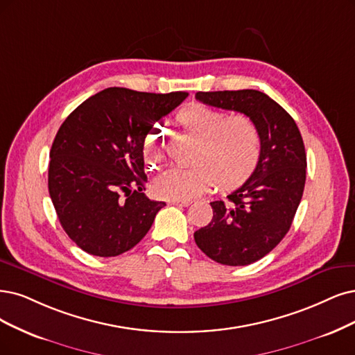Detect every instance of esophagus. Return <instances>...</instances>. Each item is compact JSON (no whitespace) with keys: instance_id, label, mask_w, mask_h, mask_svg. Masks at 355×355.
<instances>
[{"instance_id":"34e87169","label":"esophagus","mask_w":355,"mask_h":355,"mask_svg":"<svg viewBox=\"0 0 355 355\" xmlns=\"http://www.w3.org/2000/svg\"><path fill=\"white\" fill-rule=\"evenodd\" d=\"M169 205H177V206H189L191 200H168Z\"/></svg>"}]
</instances>
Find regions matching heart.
Segmentation results:
<instances>
[{"instance_id":"1","label":"heart","mask_w":355,"mask_h":355,"mask_svg":"<svg viewBox=\"0 0 355 355\" xmlns=\"http://www.w3.org/2000/svg\"><path fill=\"white\" fill-rule=\"evenodd\" d=\"M178 123L190 135L200 139L191 168H173L157 178L155 190L164 199L189 200L216 182L225 187L239 186L253 174L260 157V135L250 116L191 105L182 110ZM146 164L157 168L165 148L161 130L152 128L143 139Z\"/></svg>"}]
</instances>
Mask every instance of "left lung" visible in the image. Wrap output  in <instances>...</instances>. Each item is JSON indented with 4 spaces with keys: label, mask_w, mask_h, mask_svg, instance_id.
<instances>
[{
    "label": "left lung",
    "mask_w": 355,
    "mask_h": 355,
    "mask_svg": "<svg viewBox=\"0 0 355 355\" xmlns=\"http://www.w3.org/2000/svg\"><path fill=\"white\" fill-rule=\"evenodd\" d=\"M211 107L250 116L260 157L244 184L211 206L214 218L194 232L200 250L220 265L245 266L265 257L290 231L306 184L307 157L300 130L279 103L253 89L198 92Z\"/></svg>",
    "instance_id": "1"
}]
</instances>
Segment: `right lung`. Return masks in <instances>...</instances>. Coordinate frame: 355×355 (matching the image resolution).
I'll return each instance as SVG.
<instances>
[{
	"label": "right lung",
	"instance_id": "right-lung-1",
	"mask_svg": "<svg viewBox=\"0 0 355 355\" xmlns=\"http://www.w3.org/2000/svg\"><path fill=\"white\" fill-rule=\"evenodd\" d=\"M187 96L108 87L61 124L49 152L48 189L62 230L86 253H125L150 230L165 202L143 193V139Z\"/></svg>",
	"mask_w": 355,
	"mask_h": 355
}]
</instances>
